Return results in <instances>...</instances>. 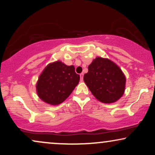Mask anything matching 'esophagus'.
Here are the masks:
<instances>
[{"label":"esophagus","instance_id":"34e87169","mask_svg":"<svg viewBox=\"0 0 155 155\" xmlns=\"http://www.w3.org/2000/svg\"><path fill=\"white\" fill-rule=\"evenodd\" d=\"M83 76H84V74H83V73H80V80H81V81H82V80H83Z\"/></svg>","mask_w":155,"mask_h":155}]
</instances>
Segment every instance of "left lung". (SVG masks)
Instances as JSON below:
<instances>
[{"label":"left lung","mask_w":155,"mask_h":155,"mask_svg":"<svg viewBox=\"0 0 155 155\" xmlns=\"http://www.w3.org/2000/svg\"><path fill=\"white\" fill-rule=\"evenodd\" d=\"M83 79L92 94L103 103L115 102L124 93V74L107 58H95L88 66V73L84 74Z\"/></svg>","instance_id":"left-lung-1"}]
</instances>
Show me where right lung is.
Here are the masks:
<instances>
[{
	"mask_svg": "<svg viewBox=\"0 0 155 155\" xmlns=\"http://www.w3.org/2000/svg\"><path fill=\"white\" fill-rule=\"evenodd\" d=\"M79 80L80 75L73 65L68 66L61 61L50 63L38 80V96L50 104H59L68 97Z\"/></svg>",
	"mask_w": 155,
	"mask_h": 155,
	"instance_id": "obj_1",
	"label": "right lung"
}]
</instances>
